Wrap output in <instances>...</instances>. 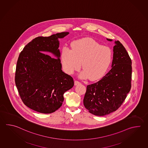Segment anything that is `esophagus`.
Returning a JSON list of instances; mask_svg holds the SVG:
<instances>
[{
	"mask_svg": "<svg viewBox=\"0 0 148 148\" xmlns=\"http://www.w3.org/2000/svg\"><path fill=\"white\" fill-rule=\"evenodd\" d=\"M81 83L79 82L78 81H77V80H75V81H74V84L76 85L79 84Z\"/></svg>",
	"mask_w": 148,
	"mask_h": 148,
	"instance_id": "34e87169",
	"label": "esophagus"
}]
</instances>
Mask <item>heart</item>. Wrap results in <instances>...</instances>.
<instances>
[{
    "label": "heart",
    "mask_w": 148,
    "mask_h": 148,
    "mask_svg": "<svg viewBox=\"0 0 148 148\" xmlns=\"http://www.w3.org/2000/svg\"><path fill=\"white\" fill-rule=\"evenodd\" d=\"M71 50L64 47L61 52L64 70L72 74L79 69L82 62V77L90 80L100 79L109 68L112 60L111 48L102 46L91 38L78 39L71 44Z\"/></svg>",
    "instance_id": "b5f03b06"
}]
</instances>
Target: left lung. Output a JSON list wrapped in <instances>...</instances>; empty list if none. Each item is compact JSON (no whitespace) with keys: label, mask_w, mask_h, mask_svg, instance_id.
Wrapping results in <instances>:
<instances>
[{"label":"left lung","mask_w":148,"mask_h":148,"mask_svg":"<svg viewBox=\"0 0 148 148\" xmlns=\"http://www.w3.org/2000/svg\"><path fill=\"white\" fill-rule=\"evenodd\" d=\"M115 43L111 69L99 81L88 85L85 94V108L97 116L109 114L118 110L131 88V59L121 42L117 40Z\"/></svg>","instance_id":"8db88e82"}]
</instances>
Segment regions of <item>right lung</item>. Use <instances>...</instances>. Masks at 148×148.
Returning <instances> with one entry per match:
<instances>
[{"instance_id":"right-lung-1","label":"right lung","mask_w":148,"mask_h":148,"mask_svg":"<svg viewBox=\"0 0 148 148\" xmlns=\"http://www.w3.org/2000/svg\"><path fill=\"white\" fill-rule=\"evenodd\" d=\"M69 34L62 32L36 37L19 55L16 86L23 102L35 111L47 114L58 110L63 104L64 94L74 86L72 77L62 70L58 49V39ZM48 52L57 58L47 55Z\"/></svg>"}]
</instances>
